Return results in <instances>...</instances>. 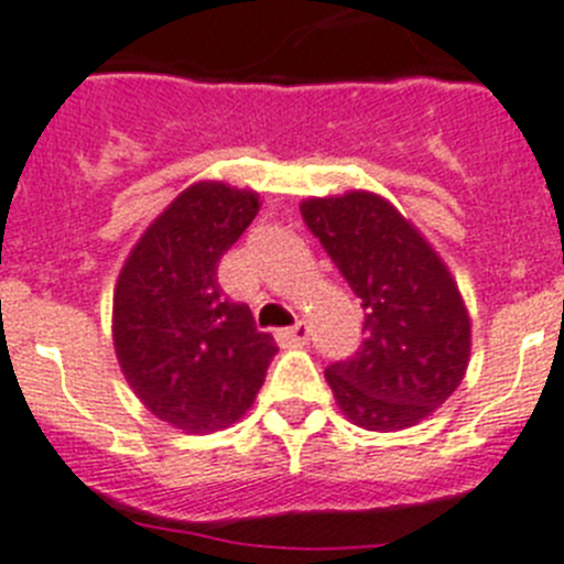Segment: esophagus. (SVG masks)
I'll list each match as a JSON object with an SVG mask.
<instances>
[{
	"mask_svg": "<svg viewBox=\"0 0 564 564\" xmlns=\"http://www.w3.org/2000/svg\"><path fill=\"white\" fill-rule=\"evenodd\" d=\"M307 336H311V328H307V322L296 319V325H291V328L279 330L276 339L282 341V345H305Z\"/></svg>",
	"mask_w": 564,
	"mask_h": 564,
	"instance_id": "esophagus-1",
	"label": "esophagus"
}]
</instances>
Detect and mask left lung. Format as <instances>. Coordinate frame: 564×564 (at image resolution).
I'll list each match as a JSON object with an SVG mask.
<instances>
[{
	"instance_id": "obj_1",
	"label": "left lung",
	"mask_w": 564,
	"mask_h": 564,
	"mask_svg": "<svg viewBox=\"0 0 564 564\" xmlns=\"http://www.w3.org/2000/svg\"><path fill=\"white\" fill-rule=\"evenodd\" d=\"M300 210L365 311L359 350L325 370L336 405L365 431L416 425L468 370L470 316L459 285L425 236L382 196H314Z\"/></svg>"
}]
</instances>
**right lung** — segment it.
<instances>
[{
  "label": "right lung",
  "instance_id": "1",
  "mask_svg": "<svg viewBox=\"0 0 564 564\" xmlns=\"http://www.w3.org/2000/svg\"><path fill=\"white\" fill-rule=\"evenodd\" d=\"M257 214V191L196 182L148 225L117 279L119 368L156 420L185 433L242 420L279 350L216 282L219 259Z\"/></svg>",
  "mask_w": 564,
  "mask_h": 564
}]
</instances>
